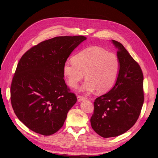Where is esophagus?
Returning a JSON list of instances; mask_svg holds the SVG:
<instances>
[{
    "mask_svg": "<svg viewBox=\"0 0 158 158\" xmlns=\"http://www.w3.org/2000/svg\"><path fill=\"white\" fill-rule=\"evenodd\" d=\"M86 99H87V98L85 97L84 96H81V95H78V100L79 102L82 101V100H86Z\"/></svg>",
    "mask_w": 158,
    "mask_h": 158,
    "instance_id": "esophagus-1",
    "label": "esophagus"
}]
</instances>
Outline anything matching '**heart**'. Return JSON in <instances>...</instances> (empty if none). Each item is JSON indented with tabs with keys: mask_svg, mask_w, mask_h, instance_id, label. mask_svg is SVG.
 Returning <instances> with one entry per match:
<instances>
[{
	"mask_svg": "<svg viewBox=\"0 0 158 158\" xmlns=\"http://www.w3.org/2000/svg\"><path fill=\"white\" fill-rule=\"evenodd\" d=\"M120 70V62L116 55L98 47L88 48L75 55L73 60L65 62L63 73L68 85L77 88L86 79L80 90L99 93L109 91L114 86Z\"/></svg>",
	"mask_w": 158,
	"mask_h": 158,
	"instance_id": "obj_1",
	"label": "heart"
}]
</instances>
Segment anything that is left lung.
Masks as SVG:
<instances>
[{
	"label": "left lung",
	"mask_w": 158,
	"mask_h": 158,
	"mask_svg": "<svg viewBox=\"0 0 158 158\" xmlns=\"http://www.w3.org/2000/svg\"><path fill=\"white\" fill-rule=\"evenodd\" d=\"M118 48L120 70L110 91L94 102L91 118L93 129L103 138L119 136L136 123L144 102L143 74L123 45L112 40Z\"/></svg>",
	"instance_id": "obj_1"
}]
</instances>
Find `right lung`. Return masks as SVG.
Instances as JSON below:
<instances>
[{"label": "right lung", "instance_id": "1", "mask_svg": "<svg viewBox=\"0 0 158 158\" xmlns=\"http://www.w3.org/2000/svg\"><path fill=\"white\" fill-rule=\"evenodd\" d=\"M84 36H56L34 46L22 55L11 84L15 114L31 131L50 136L63 126L77 101L64 79L63 67Z\"/></svg>", "mask_w": 158, "mask_h": 158}]
</instances>
